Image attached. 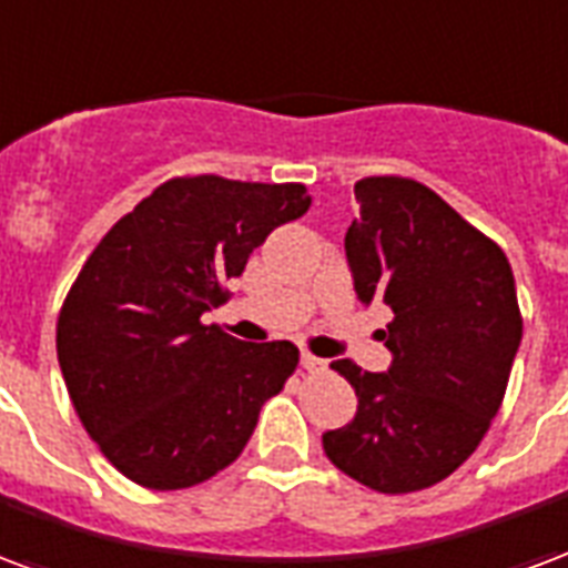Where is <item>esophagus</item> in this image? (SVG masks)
Here are the masks:
<instances>
[{
  "label": "esophagus",
  "mask_w": 568,
  "mask_h": 568,
  "mask_svg": "<svg viewBox=\"0 0 568 568\" xmlns=\"http://www.w3.org/2000/svg\"><path fill=\"white\" fill-rule=\"evenodd\" d=\"M301 367L310 369V373H322V369H325V361L316 358V355H310V352H301Z\"/></svg>",
  "instance_id": "1"
}]
</instances>
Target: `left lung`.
Masks as SVG:
<instances>
[{"mask_svg": "<svg viewBox=\"0 0 568 568\" xmlns=\"http://www.w3.org/2000/svg\"><path fill=\"white\" fill-rule=\"evenodd\" d=\"M355 199L346 262L361 304L394 313L382 331L390 367L331 364L358 394V413L322 445L361 485L413 494L452 476L499 413L524 331L515 276L506 252L434 189L367 178Z\"/></svg>", "mask_w": 568, "mask_h": 568, "instance_id": "1", "label": "left lung"}]
</instances>
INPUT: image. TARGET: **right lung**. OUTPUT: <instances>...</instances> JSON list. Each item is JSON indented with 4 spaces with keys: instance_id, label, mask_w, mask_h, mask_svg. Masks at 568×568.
<instances>
[{
    "instance_id": "obj_1",
    "label": "right lung",
    "mask_w": 568,
    "mask_h": 568,
    "mask_svg": "<svg viewBox=\"0 0 568 568\" xmlns=\"http://www.w3.org/2000/svg\"><path fill=\"white\" fill-rule=\"evenodd\" d=\"M310 201L301 183L174 178L81 267L57 322L62 379L87 434L134 485L180 490L234 464L295 373V343L246 346L201 316Z\"/></svg>"
}]
</instances>
